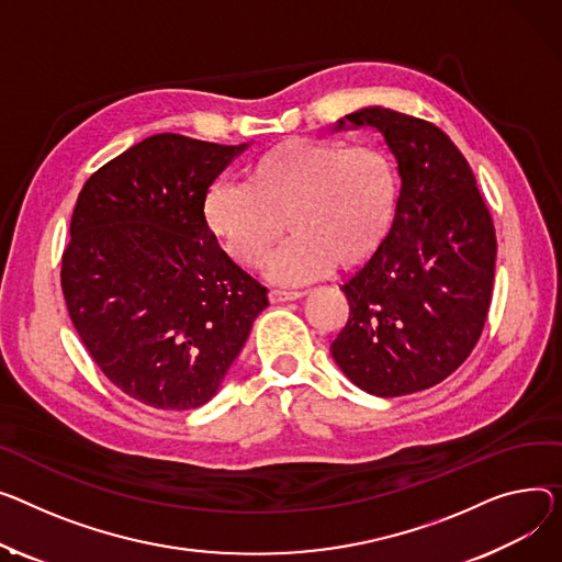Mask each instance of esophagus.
<instances>
[{"mask_svg":"<svg viewBox=\"0 0 562 562\" xmlns=\"http://www.w3.org/2000/svg\"><path fill=\"white\" fill-rule=\"evenodd\" d=\"M303 295H305L303 291H282V289H273V291L269 293L273 305H282V303H289V301H297V297H303Z\"/></svg>","mask_w":562,"mask_h":562,"instance_id":"34e87169","label":"esophagus"}]
</instances>
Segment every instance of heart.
<instances>
[{"instance_id":"heart-1","label":"heart","mask_w":562,"mask_h":562,"mask_svg":"<svg viewBox=\"0 0 562 562\" xmlns=\"http://www.w3.org/2000/svg\"><path fill=\"white\" fill-rule=\"evenodd\" d=\"M397 173L375 146L291 137L261 154L248 182L221 178L203 201L207 228L246 267L261 265L293 231L265 273L276 284H305L336 267L352 269L384 241L397 207Z\"/></svg>"}]
</instances>
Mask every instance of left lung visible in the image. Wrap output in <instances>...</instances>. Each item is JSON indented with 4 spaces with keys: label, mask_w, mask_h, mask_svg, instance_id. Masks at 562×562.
<instances>
[{
    "label": "left lung",
    "mask_w": 562,
    "mask_h": 562,
    "mask_svg": "<svg viewBox=\"0 0 562 562\" xmlns=\"http://www.w3.org/2000/svg\"><path fill=\"white\" fill-rule=\"evenodd\" d=\"M372 128L395 158L400 194L391 228L341 286L346 327L329 346L361 391H425L468 359L491 307L497 239L474 173L438 126L368 105L334 131Z\"/></svg>",
    "instance_id": "left-lung-1"
}]
</instances>
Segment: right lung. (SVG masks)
<instances>
[{
	"instance_id": "1",
	"label": "right lung",
	"mask_w": 562,
	"mask_h": 562,
	"mask_svg": "<svg viewBox=\"0 0 562 562\" xmlns=\"http://www.w3.org/2000/svg\"><path fill=\"white\" fill-rule=\"evenodd\" d=\"M248 146L151 135L94 171L74 207L69 318L103 375L142 404L210 402L269 307L203 214L210 184Z\"/></svg>"
}]
</instances>
